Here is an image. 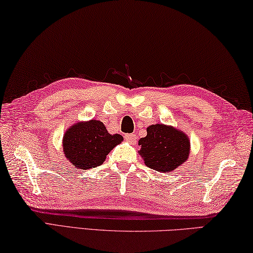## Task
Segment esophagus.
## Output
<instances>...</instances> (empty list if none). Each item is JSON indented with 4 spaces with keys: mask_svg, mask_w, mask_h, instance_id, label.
<instances>
[{
    "mask_svg": "<svg viewBox=\"0 0 253 253\" xmlns=\"http://www.w3.org/2000/svg\"><path fill=\"white\" fill-rule=\"evenodd\" d=\"M125 139L128 142H130V144H135V142L137 141V137L134 134H126L125 135Z\"/></svg>",
    "mask_w": 253,
    "mask_h": 253,
    "instance_id": "1",
    "label": "esophagus"
}]
</instances>
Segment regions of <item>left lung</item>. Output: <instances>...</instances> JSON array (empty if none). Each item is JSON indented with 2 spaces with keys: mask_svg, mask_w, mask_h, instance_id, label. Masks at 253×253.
<instances>
[{
  "mask_svg": "<svg viewBox=\"0 0 253 253\" xmlns=\"http://www.w3.org/2000/svg\"><path fill=\"white\" fill-rule=\"evenodd\" d=\"M138 144L146 166L160 172L172 171L186 162L190 153V141L185 132L163 124L147 128V136Z\"/></svg>",
  "mask_w": 253,
  "mask_h": 253,
  "instance_id": "obj_1",
  "label": "left lung"
}]
</instances>
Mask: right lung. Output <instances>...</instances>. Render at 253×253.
Returning a JSON list of instances; mask_svg holds the SVG:
<instances>
[{
    "label": "right lung",
    "instance_id": "right-lung-1",
    "mask_svg": "<svg viewBox=\"0 0 253 253\" xmlns=\"http://www.w3.org/2000/svg\"><path fill=\"white\" fill-rule=\"evenodd\" d=\"M123 140L122 135H111L102 122L91 119L68 128L63 137V150L75 168L86 170L102 165L109 151Z\"/></svg>",
    "mask_w": 253,
    "mask_h": 253
}]
</instances>
